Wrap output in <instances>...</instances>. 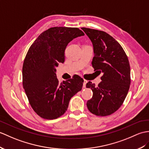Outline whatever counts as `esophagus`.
Segmentation results:
<instances>
[{"label": "esophagus", "mask_w": 149, "mask_h": 149, "mask_svg": "<svg viewBox=\"0 0 149 149\" xmlns=\"http://www.w3.org/2000/svg\"><path fill=\"white\" fill-rule=\"evenodd\" d=\"M87 82H88V81L86 80V79H84V82H83V88H86Z\"/></svg>", "instance_id": "esophagus-1"}]
</instances>
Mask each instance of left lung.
Masks as SVG:
<instances>
[{"mask_svg":"<svg viewBox=\"0 0 149 149\" xmlns=\"http://www.w3.org/2000/svg\"><path fill=\"white\" fill-rule=\"evenodd\" d=\"M91 40L94 57L92 67L103 72L102 82L97 87L88 82L93 97L86 105L92 113L107 116L116 112L125 100L131 84L128 58L117 41L103 31L81 28Z\"/></svg>","mask_w":149,"mask_h":149,"instance_id":"8db88e82","label":"left lung"}]
</instances>
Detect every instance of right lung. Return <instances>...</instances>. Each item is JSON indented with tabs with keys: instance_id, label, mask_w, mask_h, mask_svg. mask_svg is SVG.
<instances>
[{
	"instance_id": "1",
	"label": "right lung",
	"mask_w": 149,
	"mask_h": 149,
	"mask_svg": "<svg viewBox=\"0 0 149 149\" xmlns=\"http://www.w3.org/2000/svg\"><path fill=\"white\" fill-rule=\"evenodd\" d=\"M84 35L78 28L52 27L40 33L27 52L22 68L23 86L34 112L43 119L63 115L71 98L82 89L84 80L77 75L60 84L55 67L64 63L68 44Z\"/></svg>"
}]
</instances>
